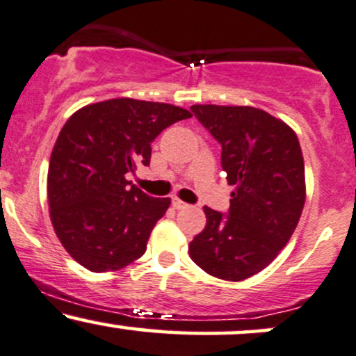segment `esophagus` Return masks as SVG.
<instances>
[{"instance_id": "1", "label": "esophagus", "mask_w": 356, "mask_h": 356, "mask_svg": "<svg viewBox=\"0 0 356 356\" xmlns=\"http://www.w3.org/2000/svg\"><path fill=\"white\" fill-rule=\"evenodd\" d=\"M171 203H173V207L177 208V210H183V208H188V203L181 202L179 198H173V200H171Z\"/></svg>"}]
</instances>
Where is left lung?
<instances>
[{
    "label": "left lung",
    "instance_id": "8db88e82",
    "mask_svg": "<svg viewBox=\"0 0 356 356\" xmlns=\"http://www.w3.org/2000/svg\"><path fill=\"white\" fill-rule=\"evenodd\" d=\"M221 145V168L235 186L228 213L204 207L207 227L188 246L211 277L241 282L270 265L293 235L305 204V163L295 131L253 106L193 104Z\"/></svg>",
    "mask_w": 356,
    "mask_h": 356
}]
</instances>
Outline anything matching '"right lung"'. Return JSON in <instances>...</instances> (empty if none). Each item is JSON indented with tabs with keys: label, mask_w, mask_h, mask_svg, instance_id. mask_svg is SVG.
Listing matches in <instances>:
<instances>
[{
	"label": "right lung",
	"mask_w": 356,
	"mask_h": 356,
	"mask_svg": "<svg viewBox=\"0 0 356 356\" xmlns=\"http://www.w3.org/2000/svg\"><path fill=\"white\" fill-rule=\"evenodd\" d=\"M191 118L166 103L115 98L70 116L54 143L48 170L49 216L61 245L95 273L115 271L146 252L170 198H153L128 181L152 160L165 128Z\"/></svg>",
	"instance_id": "1"
}]
</instances>
